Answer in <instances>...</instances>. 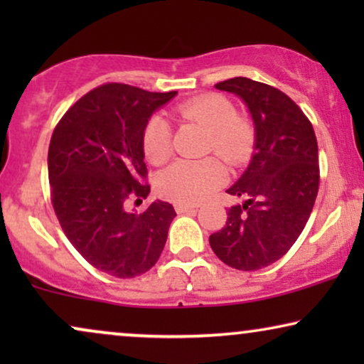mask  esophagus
Here are the masks:
<instances>
[{"label": "esophagus", "instance_id": "34e87169", "mask_svg": "<svg viewBox=\"0 0 364 364\" xmlns=\"http://www.w3.org/2000/svg\"><path fill=\"white\" fill-rule=\"evenodd\" d=\"M192 210H197L196 205H187V203H176V212L177 213H187V212H192Z\"/></svg>", "mask_w": 364, "mask_h": 364}]
</instances>
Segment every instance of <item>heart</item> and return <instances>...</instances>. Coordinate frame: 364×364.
<instances>
[{
    "label": "heart",
    "mask_w": 364,
    "mask_h": 364,
    "mask_svg": "<svg viewBox=\"0 0 364 364\" xmlns=\"http://www.w3.org/2000/svg\"><path fill=\"white\" fill-rule=\"evenodd\" d=\"M176 116L196 122L208 131V151L222 161L238 166L250 157L253 149L252 122L238 116L237 109L222 94H202L178 104ZM142 151L149 162L164 164L172 154L171 127L162 117L154 116L142 131ZM225 182V168L217 159L177 161L157 177V192L177 203H198Z\"/></svg>",
    "instance_id": "b5f03b06"
}]
</instances>
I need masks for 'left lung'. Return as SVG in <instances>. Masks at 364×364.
Here are the masks:
<instances>
[{"mask_svg": "<svg viewBox=\"0 0 364 364\" xmlns=\"http://www.w3.org/2000/svg\"><path fill=\"white\" fill-rule=\"evenodd\" d=\"M215 87L237 94L248 106L255 152L227 191L248 198L228 208L225 227L208 242L225 265L255 272L280 260L310 218L320 186L316 136L301 109L280 89L248 77L227 79Z\"/></svg>", "mask_w": 364, "mask_h": 364, "instance_id": "8db88e82", "label": "left lung"}]
</instances>
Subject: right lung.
I'll return each mask as SVG.
<instances>
[{
    "label": "right lung",
    "mask_w": 364,
    "mask_h": 364,
    "mask_svg": "<svg viewBox=\"0 0 364 364\" xmlns=\"http://www.w3.org/2000/svg\"><path fill=\"white\" fill-rule=\"evenodd\" d=\"M176 94L102 84L73 104L53 132V208L73 247L107 275H142L166 245L176 217L171 203L156 200L136 213L127 210V202L151 192L142 131L152 112Z\"/></svg>",
    "instance_id": "obj_1"
}]
</instances>
